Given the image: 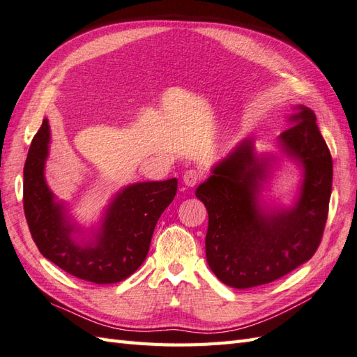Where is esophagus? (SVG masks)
Here are the masks:
<instances>
[{"label": "esophagus", "mask_w": 357, "mask_h": 357, "mask_svg": "<svg viewBox=\"0 0 357 357\" xmlns=\"http://www.w3.org/2000/svg\"><path fill=\"white\" fill-rule=\"evenodd\" d=\"M182 179H184V184L187 187H195L197 185V182L202 179V173H200L199 170H195V169H190L184 173V176H182Z\"/></svg>", "instance_id": "1"}]
</instances>
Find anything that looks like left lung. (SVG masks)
<instances>
[{
	"label": "left lung",
	"instance_id": "left-lung-1",
	"mask_svg": "<svg viewBox=\"0 0 357 357\" xmlns=\"http://www.w3.org/2000/svg\"><path fill=\"white\" fill-rule=\"evenodd\" d=\"M315 119L312 109L298 105L289 117L292 125L279 137L283 153L303 167L300 197L292 208L261 206V187L273 158H259L252 140L236 146L197 187L196 197L208 211L206 261L225 285H266L317 252L328 214L333 162Z\"/></svg>",
	"mask_w": 357,
	"mask_h": 357
}]
</instances>
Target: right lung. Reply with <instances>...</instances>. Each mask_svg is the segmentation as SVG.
Masks as SVG:
<instances>
[{
	"label": "right lung",
	"instance_id": "1",
	"mask_svg": "<svg viewBox=\"0 0 357 357\" xmlns=\"http://www.w3.org/2000/svg\"><path fill=\"white\" fill-rule=\"evenodd\" d=\"M48 144L50 125L43 119L24 166V213L39 252L83 280L116 283L130 278L148 257L153 229L175 199L178 179L123 188L109 204L93 240L79 244L72 238L78 229L68 220L63 205L54 200L43 176Z\"/></svg>",
	"mask_w": 357,
	"mask_h": 357
}]
</instances>
